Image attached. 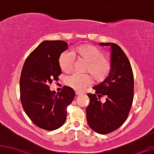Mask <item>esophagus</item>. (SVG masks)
Returning <instances> with one entry per match:
<instances>
[{
	"label": "esophagus",
	"mask_w": 154,
	"mask_h": 154,
	"mask_svg": "<svg viewBox=\"0 0 154 154\" xmlns=\"http://www.w3.org/2000/svg\"><path fill=\"white\" fill-rule=\"evenodd\" d=\"M76 94H77V96H79V95H82V94H83V93L82 92V91H76Z\"/></svg>",
	"instance_id": "obj_1"
}]
</instances>
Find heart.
Segmentation results:
<instances>
[{
  "mask_svg": "<svg viewBox=\"0 0 154 154\" xmlns=\"http://www.w3.org/2000/svg\"><path fill=\"white\" fill-rule=\"evenodd\" d=\"M74 55L87 63L85 72L90 73L95 81L101 82L109 75L112 69L110 60L104 56V52L100 48L91 44L77 47L73 50L72 53L65 51L60 54L58 63L61 70L64 72L68 73L72 70L75 63ZM92 82L93 79L89 75L73 74L66 79L68 86L79 91L89 87Z\"/></svg>",
  "mask_w": 154,
  "mask_h": 154,
  "instance_id": "heart-1",
  "label": "heart"
}]
</instances>
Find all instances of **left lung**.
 <instances>
[{
    "instance_id": "8db88e82",
    "label": "left lung",
    "mask_w": 154,
    "mask_h": 154,
    "mask_svg": "<svg viewBox=\"0 0 154 154\" xmlns=\"http://www.w3.org/2000/svg\"><path fill=\"white\" fill-rule=\"evenodd\" d=\"M100 45L111 48L112 69L105 80L93 87L94 94H87L89 104L86 114L91 129L107 134L119 129L128 118L134 100V74L127 56L118 45ZM102 96L106 97L104 103L100 100Z\"/></svg>"
}]
</instances>
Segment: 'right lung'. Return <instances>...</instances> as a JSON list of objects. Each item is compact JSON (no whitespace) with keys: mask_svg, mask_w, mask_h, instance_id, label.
I'll use <instances>...</instances> for the list:
<instances>
[{"mask_svg":"<svg viewBox=\"0 0 154 154\" xmlns=\"http://www.w3.org/2000/svg\"><path fill=\"white\" fill-rule=\"evenodd\" d=\"M63 40H45L25 60L21 71L20 94L23 108L32 123L53 131L63 126L67 108L75 97L74 89L64 86L56 93L50 90L52 81L62 73L58 60L68 48Z\"/></svg>","mask_w":154,"mask_h":154,"instance_id":"1","label":"right lung"}]
</instances>
